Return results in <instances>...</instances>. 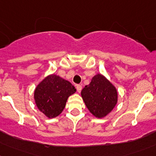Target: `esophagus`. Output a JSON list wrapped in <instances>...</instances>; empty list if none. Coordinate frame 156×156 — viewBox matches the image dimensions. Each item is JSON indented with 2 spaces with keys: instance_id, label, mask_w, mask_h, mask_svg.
<instances>
[{
  "instance_id": "esophagus-1",
  "label": "esophagus",
  "mask_w": 156,
  "mask_h": 156,
  "mask_svg": "<svg viewBox=\"0 0 156 156\" xmlns=\"http://www.w3.org/2000/svg\"><path fill=\"white\" fill-rule=\"evenodd\" d=\"M76 90H77V91L79 93L81 91V90H82V86H81V85H76Z\"/></svg>"
}]
</instances>
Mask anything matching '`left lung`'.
Here are the masks:
<instances>
[{
	"instance_id": "8db88e82",
	"label": "left lung",
	"mask_w": 156,
	"mask_h": 156,
	"mask_svg": "<svg viewBox=\"0 0 156 156\" xmlns=\"http://www.w3.org/2000/svg\"><path fill=\"white\" fill-rule=\"evenodd\" d=\"M81 95L90 113L99 119L110 113L118 101V92L115 86L99 73L83 88Z\"/></svg>"
}]
</instances>
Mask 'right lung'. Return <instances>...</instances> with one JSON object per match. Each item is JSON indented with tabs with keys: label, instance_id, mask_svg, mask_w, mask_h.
Here are the masks:
<instances>
[{
	"label": "right lung",
	"instance_id": "add662e5",
	"mask_svg": "<svg viewBox=\"0 0 156 156\" xmlns=\"http://www.w3.org/2000/svg\"><path fill=\"white\" fill-rule=\"evenodd\" d=\"M74 86L55 74L44 78L34 90L37 107L48 118L58 116L65 109L69 96L76 92Z\"/></svg>",
	"mask_w": 156,
	"mask_h": 156
}]
</instances>
